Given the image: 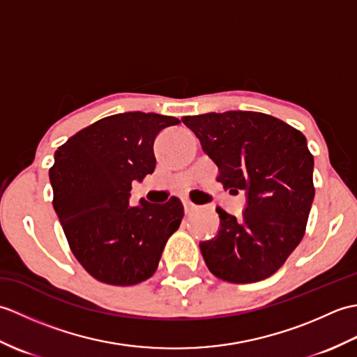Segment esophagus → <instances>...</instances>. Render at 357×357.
Masks as SVG:
<instances>
[{"instance_id": "obj_1", "label": "esophagus", "mask_w": 357, "mask_h": 357, "mask_svg": "<svg viewBox=\"0 0 357 357\" xmlns=\"http://www.w3.org/2000/svg\"><path fill=\"white\" fill-rule=\"evenodd\" d=\"M183 204H184L185 213H192V211H195L196 208H198V206H196V204H193L190 199H183Z\"/></svg>"}]
</instances>
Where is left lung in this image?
I'll list each match as a JSON object with an SVG mask.
<instances>
[{"mask_svg": "<svg viewBox=\"0 0 357 357\" xmlns=\"http://www.w3.org/2000/svg\"><path fill=\"white\" fill-rule=\"evenodd\" d=\"M183 123L218 165L225 190L247 193L242 219L216 208L221 229L199 244L208 270L233 284L275 275L304 238L314 198L307 138L259 112L206 113Z\"/></svg>", "mask_w": 357, "mask_h": 357, "instance_id": "8db88e82", "label": "left lung"}]
</instances>
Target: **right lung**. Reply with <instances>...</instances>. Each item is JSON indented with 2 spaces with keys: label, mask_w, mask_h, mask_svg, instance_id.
I'll return each instance as SVG.
<instances>
[{
  "label": "right lung",
  "mask_w": 357,
  "mask_h": 357,
  "mask_svg": "<svg viewBox=\"0 0 357 357\" xmlns=\"http://www.w3.org/2000/svg\"><path fill=\"white\" fill-rule=\"evenodd\" d=\"M178 118L126 112L102 118L55 151L49 178L53 208L72 253L100 282L128 287L153 276L162 250L179 229L184 207L141 199L130 207L133 181L153 173V142Z\"/></svg>",
  "instance_id": "add662e5"
}]
</instances>
